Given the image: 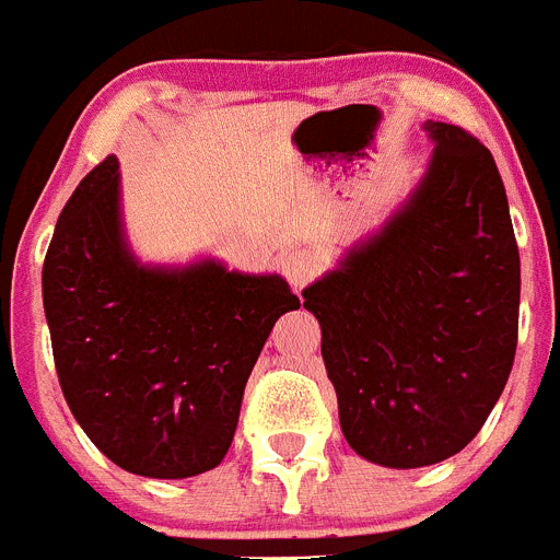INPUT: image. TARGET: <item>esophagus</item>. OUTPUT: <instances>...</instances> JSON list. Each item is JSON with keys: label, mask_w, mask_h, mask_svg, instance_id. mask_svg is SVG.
<instances>
[{"label": "esophagus", "mask_w": 560, "mask_h": 560, "mask_svg": "<svg viewBox=\"0 0 560 560\" xmlns=\"http://www.w3.org/2000/svg\"><path fill=\"white\" fill-rule=\"evenodd\" d=\"M323 271V257L314 249H294L283 257V275L294 289H303Z\"/></svg>", "instance_id": "34e87169"}]
</instances>
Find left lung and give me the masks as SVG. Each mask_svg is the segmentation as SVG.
Masks as SVG:
<instances>
[{
  "instance_id": "1",
  "label": "left lung",
  "mask_w": 560,
  "mask_h": 560,
  "mask_svg": "<svg viewBox=\"0 0 560 560\" xmlns=\"http://www.w3.org/2000/svg\"><path fill=\"white\" fill-rule=\"evenodd\" d=\"M427 176L378 235L303 291L323 328L341 434L387 468L463 452L497 407L518 339V246L491 151L427 120Z\"/></svg>"
}]
</instances>
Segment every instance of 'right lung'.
I'll return each instance as SVG.
<instances>
[{"label": "right lung", "mask_w": 560, "mask_h": 560, "mask_svg": "<svg viewBox=\"0 0 560 560\" xmlns=\"http://www.w3.org/2000/svg\"><path fill=\"white\" fill-rule=\"evenodd\" d=\"M42 289L69 409L114 465L153 479L224 459L257 355L300 308L280 275L142 266L122 237L114 156L58 215Z\"/></svg>", "instance_id": "right-lung-1"}]
</instances>
